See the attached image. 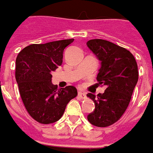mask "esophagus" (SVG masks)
<instances>
[{"label":"esophagus","mask_w":153,"mask_h":153,"mask_svg":"<svg viewBox=\"0 0 153 153\" xmlns=\"http://www.w3.org/2000/svg\"><path fill=\"white\" fill-rule=\"evenodd\" d=\"M85 97H86V95H85V93H82V92L78 93V97L79 98V99H85Z\"/></svg>","instance_id":"esophagus-1"}]
</instances>
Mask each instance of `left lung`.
I'll return each mask as SVG.
<instances>
[{
    "label": "left lung",
    "mask_w": 153,
    "mask_h": 153,
    "mask_svg": "<svg viewBox=\"0 0 153 153\" xmlns=\"http://www.w3.org/2000/svg\"><path fill=\"white\" fill-rule=\"evenodd\" d=\"M87 46L102 62L97 85L106 86L97 97L87 94L96 106L87 119L95 126L108 127L119 121L129 106L139 77L137 62L130 51L108 40H91Z\"/></svg>",
    "instance_id": "8db88e82"
}]
</instances>
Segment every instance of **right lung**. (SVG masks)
I'll return each mask as SVG.
<instances>
[{"label": "right lung", "instance_id": "right-lung-1", "mask_svg": "<svg viewBox=\"0 0 153 153\" xmlns=\"http://www.w3.org/2000/svg\"><path fill=\"white\" fill-rule=\"evenodd\" d=\"M74 39L28 45L16 59L15 77L27 112L38 123L52 124L62 118L68 103L76 97V88L57 89L51 74L62 63L63 51Z\"/></svg>", "mask_w": 153, "mask_h": 153}]
</instances>
